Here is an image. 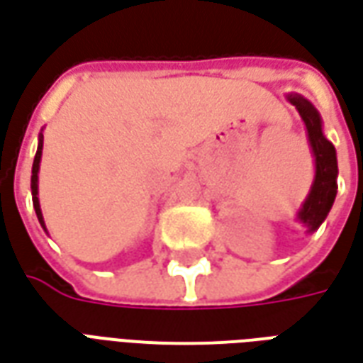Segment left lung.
Wrapping results in <instances>:
<instances>
[{
  "label": "left lung",
  "instance_id": "8db88e82",
  "mask_svg": "<svg viewBox=\"0 0 363 363\" xmlns=\"http://www.w3.org/2000/svg\"><path fill=\"white\" fill-rule=\"evenodd\" d=\"M288 101L296 106L303 120L309 147L315 159V177H313L311 190L296 216V220L307 228V233H313L327 220L328 212L335 204L336 189H338L336 186V179H338L336 150L323 134V120H320L319 111L305 96L297 93H289Z\"/></svg>",
  "mask_w": 363,
  "mask_h": 363
}]
</instances>
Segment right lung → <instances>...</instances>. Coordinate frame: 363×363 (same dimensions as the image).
I'll use <instances>...</instances> for the list:
<instances>
[{
    "label": "right lung",
    "instance_id": "right-lung-1",
    "mask_svg": "<svg viewBox=\"0 0 363 363\" xmlns=\"http://www.w3.org/2000/svg\"><path fill=\"white\" fill-rule=\"evenodd\" d=\"M43 142L44 135L40 132L38 135V147H36V155L35 161H33V177H30V192H33V206H35L36 218L40 221V225L46 231V225H44V218H43V210H40V202H38V171H40V159H43ZM48 233V231H46Z\"/></svg>",
    "mask_w": 363,
    "mask_h": 363
}]
</instances>
